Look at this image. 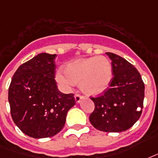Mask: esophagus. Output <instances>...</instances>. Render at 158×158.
<instances>
[{
  "instance_id": "34e87169",
  "label": "esophagus",
  "mask_w": 158,
  "mask_h": 158,
  "mask_svg": "<svg viewBox=\"0 0 158 158\" xmlns=\"http://www.w3.org/2000/svg\"><path fill=\"white\" fill-rule=\"evenodd\" d=\"M83 99V96L79 95V94H76L75 95V101H76V103H79L81 100Z\"/></svg>"
}]
</instances>
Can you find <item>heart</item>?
<instances>
[{"label":"heart","instance_id":"1","mask_svg":"<svg viewBox=\"0 0 158 158\" xmlns=\"http://www.w3.org/2000/svg\"><path fill=\"white\" fill-rule=\"evenodd\" d=\"M112 76L110 61L105 56H94L68 63L65 71H57L56 79L67 90L75 83H80L81 90L84 93L98 95L109 87Z\"/></svg>","mask_w":158,"mask_h":158}]
</instances>
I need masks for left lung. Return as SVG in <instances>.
Here are the masks:
<instances>
[{
    "mask_svg": "<svg viewBox=\"0 0 158 158\" xmlns=\"http://www.w3.org/2000/svg\"><path fill=\"white\" fill-rule=\"evenodd\" d=\"M112 61L113 78L102 96L91 97L95 110L90 122L96 129L118 133L131 128L140 118L143 106L144 83L139 71L120 56L106 52Z\"/></svg>",
    "mask_w": 158,
    "mask_h": 158,
    "instance_id": "obj_1",
    "label": "left lung"
}]
</instances>
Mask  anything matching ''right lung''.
<instances>
[{"mask_svg":"<svg viewBox=\"0 0 158 158\" xmlns=\"http://www.w3.org/2000/svg\"><path fill=\"white\" fill-rule=\"evenodd\" d=\"M56 54L43 52L20 65L9 87L12 119L24 134L35 139L54 136L63 128L76 101L63 94L55 81Z\"/></svg>","mask_w":158,"mask_h":158,"instance_id":"obj_1","label":"right lung"}]
</instances>
